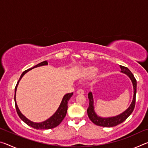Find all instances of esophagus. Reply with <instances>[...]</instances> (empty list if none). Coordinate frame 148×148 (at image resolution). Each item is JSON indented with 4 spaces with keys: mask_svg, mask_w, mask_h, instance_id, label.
<instances>
[{
    "mask_svg": "<svg viewBox=\"0 0 148 148\" xmlns=\"http://www.w3.org/2000/svg\"><path fill=\"white\" fill-rule=\"evenodd\" d=\"M77 94H80V95H84V91L82 89H79L77 91Z\"/></svg>",
    "mask_w": 148,
    "mask_h": 148,
    "instance_id": "1",
    "label": "esophagus"
}]
</instances>
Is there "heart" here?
<instances>
[{
	"instance_id": "1",
	"label": "heart",
	"mask_w": 148,
	"mask_h": 148,
	"mask_svg": "<svg viewBox=\"0 0 148 148\" xmlns=\"http://www.w3.org/2000/svg\"><path fill=\"white\" fill-rule=\"evenodd\" d=\"M99 73V70L95 66H89L82 70V75L86 78H92Z\"/></svg>"
}]
</instances>
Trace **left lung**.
<instances>
[{"label":"left lung","instance_id":"8db88e82","mask_svg":"<svg viewBox=\"0 0 148 148\" xmlns=\"http://www.w3.org/2000/svg\"><path fill=\"white\" fill-rule=\"evenodd\" d=\"M120 68H121V72L127 74L131 79L132 86H133L134 89V95L133 99L131 102V105L125 111H124L121 114L118 116L110 117H101L99 116H97L96 112H95L94 110V101L93 97H92V94L91 92H89L88 93V99L89 101V107L87 108V115H88L89 118L90 120L94 124L98 125V126L104 127H112L116 126L127 119L130 115L132 114L133 112L134 106H135V102H136V80L135 79L134 75L132 74V72L130 71V70L127 68V67L121 66L120 65Z\"/></svg>","mask_w":148,"mask_h":148}]
</instances>
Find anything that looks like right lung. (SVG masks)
I'll return each instance as SVG.
<instances>
[{
	"mask_svg": "<svg viewBox=\"0 0 148 148\" xmlns=\"http://www.w3.org/2000/svg\"><path fill=\"white\" fill-rule=\"evenodd\" d=\"M44 65H47V61H43L42 62H40L39 64H36V66H33L32 68H31L28 70L25 71L21 75V76H20L19 81L17 82L16 86V87H15L14 101H15V105H16V111H17V114H18L19 117L21 118L22 121H23L27 125H28L29 126L31 127L34 129H53V128H54V127H56L57 126H58V125L62 122V120H63L64 117L66 116L67 109H68V102L70 100V99L71 98L72 95H73V92H71V93H67L63 97V98H62V100L61 102V104H60V106L58 108V109H57V111L55 112V114L53 115V116L50 117L49 119H46V121H44L43 122H40V123L32 122L31 121H30L29 119H27L25 116H23V115L21 114V112H20V110L18 108V106H17V103H16V90H17V86H18L19 82L20 80H21V79L22 78V77H23L27 72L31 71V70H32V69L36 68V67H38V66H44Z\"/></svg>",
	"mask_w": 148,
	"mask_h": 148,
	"instance_id": "right-lung-1",
	"label": "right lung"
}]
</instances>
